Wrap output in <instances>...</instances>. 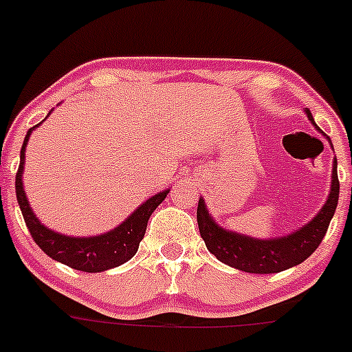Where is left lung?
<instances>
[{"label": "left lung", "instance_id": "left-lung-1", "mask_svg": "<svg viewBox=\"0 0 352 352\" xmlns=\"http://www.w3.org/2000/svg\"><path fill=\"white\" fill-rule=\"evenodd\" d=\"M305 113L309 120L315 125V129L322 135H325L318 129L317 123L314 122L310 110H305ZM325 139L329 140V137L325 135ZM338 161L334 159L332 188L327 201L307 226H303L302 229L293 232V234L276 239H254L244 234H237V232L226 230L212 219L203 198L198 201L197 210L198 229H200V235L205 241L206 249L227 266L256 274L280 273V271L303 263L320 245L322 239L327 234L329 223L334 217L336 208H338Z\"/></svg>", "mask_w": 352, "mask_h": 352}]
</instances>
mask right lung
I'll return each mask as SVG.
<instances>
[{"instance_id":"1","label":"right lung","mask_w":352,"mask_h":352,"mask_svg":"<svg viewBox=\"0 0 352 352\" xmlns=\"http://www.w3.org/2000/svg\"><path fill=\"white\" fill-rule=\"evenodd\" d=\"M37 123L35 126H38ZM35 126H32L27 132V137L23 140V146L20 151V166L16 173V200L20 205L21 215H23L25 223H27L30 235L34 237L35 244L52 259L66 264L78 271H86V273H100V271L111 270L120 264L126 263L130 257L135 256L139 249L140 241L146 234L147 222H149L152 212L161 205L169 190L161 191L154 195L149 200H146L125 222L115 227L113 230L104 232L101 235H91V237H71V235L59 234L47 229L42 226L41 220L32 212L30 203L27 200V195L23 191V164H25V147H27L28 137L32 135Z\"/></svg>"}]
</instances>
